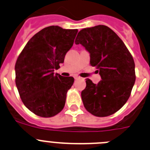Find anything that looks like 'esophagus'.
I'll list each match as a JSON object with an SVG mask.
<instances>
[{
    "instance_id": "34e87169",
    "label": "esophagus",
    "mask_w": 150,
    "mask_h": 150,
    "mask_svg": "<svg viewBox=\"0 0 150 150\" xmlns=\"http://www.w3.org/2000/svg\"><path fill=\"white\" fill-rule=\"evenodd\" d=\"M75 80H78V79H80V77H78V76H75Z\"/></svg>"
}]
</instances>
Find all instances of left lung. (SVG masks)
<instances>
[{
    "label": "left lung",
    "mask_w": 150,
    "mask_h": 150,
    "mask_svg": "<svg viewBox=\"0 0 150 150\" xmlns=\"http://www.w3.org/2000/svg\"><path fill=\"white\" fill-rule=\"evenodd\" d=\"M75 43L89 52L90 65L98 69L102 79L97 84L86 80L81 92L85 109L97 117L114 114L127 101L135 83L132 54L114 31L104 25L81 29Z\"/></svg>",
    "instance_id": "8db88e82"
}]
</instances>
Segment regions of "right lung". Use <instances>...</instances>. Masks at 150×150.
Listing matches in <instances>:
<instances>
[{
  "mask_svg": "<svg viewBox=\"0 0 150 150\" xmlns=\"http://www.w3.org/2000/svg\"><path fill=\"white\" fill-rule=\"evenodd\" d=\"M78 29L50 26L33 36L15 63V83L22 102L43 117L56 115L64 109L72 77L54 74L74 43Z\"/></svg>",
  "mask_w": 150,
  "mask_h": 150,
  "instance_id": "1",
  "label": "right lung"
}]
</instances>
